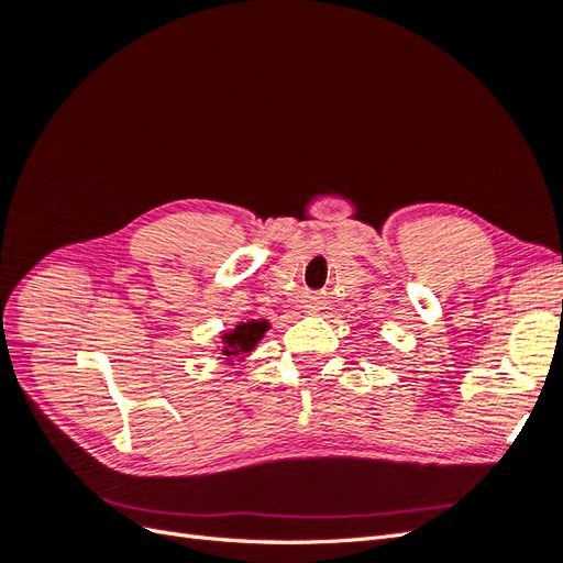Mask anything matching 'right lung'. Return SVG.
Segmentation results:
<instances>
[{
	"label": "right lung",
	"instance_id": "right-lung-1",
	"mask_svg": "<svg viewBox=\"0 0 563 563\" xmlns=\"http://www.w3.org/2000/svg\"><path fill=\"white\" fill-rule=\"evenodd\" d=\"M267 329H269L267 319H249V321L236 323L232 331H225L223 335H220V340H223V347H220V352H223L225 362L232 364L234 356H236V362H242L246 354H251L255 347H258Z\"/></svg>",
	"mask_w": 563,
	"mask_h": 563
}]
</instances>
